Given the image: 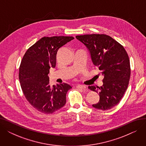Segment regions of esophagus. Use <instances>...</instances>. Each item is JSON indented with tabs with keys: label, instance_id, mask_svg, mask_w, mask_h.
<instances>
[{
	"label": "esophagus",
	"instance_id": "1",
	"mask_svg": "<svg viewBox=\"0 0 146 146\" xmlns=\"http://www.w3.org/2000/svg\"><path fill=\"white\" fill-rule=\"evenodd\" d=\"M76 88L78 89H80L82 90H86V87L84 85H78L76 86Z\"/></svg>",
	"mask_w": 146,
	"mask_h": 146
}]
</instances>
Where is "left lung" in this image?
Returning a JSON list of instances; mask_svg holds the SVG:
<instances>
[{
	"label": "left lung",
	"mask_w": 146,
	"mask_h": 146,
	"mask_svg": "<svg viewBox=\"0 0 146 146\" xmlns=\"http://www.w3.org/2000/svg\"><path fill=\"white\" fill-rule=\"evenodd\" d=\"M76 38L86 45L94 64L104 76L102 86H88L100 96L98 103L92 106L102 111L110 110L119 102L128 86L131 68L128 54L123 46L105 34L77 35Z\"/></svg>",
	"instance_id": "1"
}]
</instances>
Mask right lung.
I'll use <instances>...</instances> for the list:
<instances>
[{"mask_svg": "<svg viewBox=\"0 0 146 146\" xmlns=\"http://www.w3.org/2000/svg\"><path fill=\"white\" fill-rule=\"evenodd\" d=\"M73 36H44L30 47L19 66V79L27 100L38 111L52 113L66 104V94L72 86L67 83L50 85L48 73L55 67L60 48Z\"/></svg>", "mask_w": 146, "mask_h": 146, "instance_id": "right-lung-1", "label": "right lung"}]
</instances>
